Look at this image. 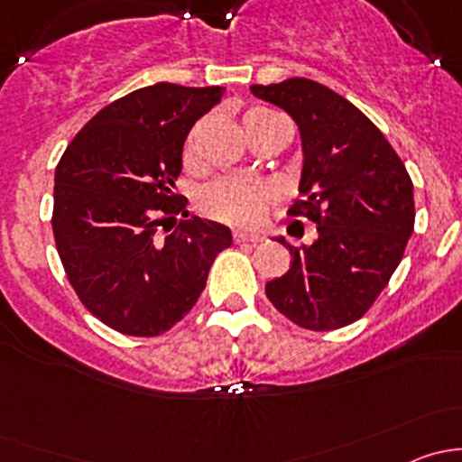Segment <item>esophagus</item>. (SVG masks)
<instances>
[{
    "label": "esophagus",
    "mask_w": 462,
    "mask_h": 462,
    "mask_svg": "<svg viewBox=\"0 0 462 462\" xmlns=\"http://www.w3.org/2000/svg\"><path fill=\"white\" fill-rule=\"evenodd\" d=\"M235 241L236 244H259V241H263V235H259V232H235Z\"/></svg>",
    "instance_id": "esophagus-1"
}]
</instances>
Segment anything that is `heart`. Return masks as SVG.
<instances>
[{
    "mask_svg": "<svg viewBox=\"0 0 462 462\" xmlns=\"http://www.w3.org/2000/svg\"><path fill=\"white\" fill-rule=\"evenodd\" d=\"M273 116V111L250 109L244 116V127H254L261 120H268ZM189 147H192V143H188V152ZM270 197H273V192H270L268 185L257 183V180L221 179L203 189L201 209L217 221L232 223V226H250V223L259 221L261 214L265 212Z\"/></svg>",
    "mask_w": 462,
    "mask_h": 462,
    "instance_id": "b5f03b06",
    "label": "heart"
}]
</instances>
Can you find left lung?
<instances>
[{
    "label": "left lung",
    "instance_id": "left-lung-1",
    "mask_svg": "<svg viewBox=\"0 0 462 462\" xmlns=\"http://www.w3.org/2000/svg\"><path fill=\"white\" fill-rule=\"evenodd\" d=\"M250 91L297 123L304 199L288 212L318 223V239L300 248L274 236L292 261L265 295L301 328H342L371 309L402 261L416 221L411 179L380 129L328 87L292 78Z\"/></svg>",
    "mask_w": 462,
    "mask_h": 462
}]
</instances>
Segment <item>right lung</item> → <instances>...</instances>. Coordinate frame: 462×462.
<instances>
[{
  "mask_svg": "<svg viewBox=\"0 0 462 462\" xmlns=\"http://www.w3.org/2000/svg\"><path fill=\"white\" fill-rule=\"evenodd\" d=\"M223 87L171 82L138 88L97 111L55 170L53 236L67 277L88 313L114 330L152 337L170 330L201 297L209 268L232 245L230 227L183 212L174 197L183 144Z\"/></svg>",
  "mask_w": 462,
  "mask_h": 462,
  "instance_id": "obj_1",
  "label": "right lung"
}]
</instances>
